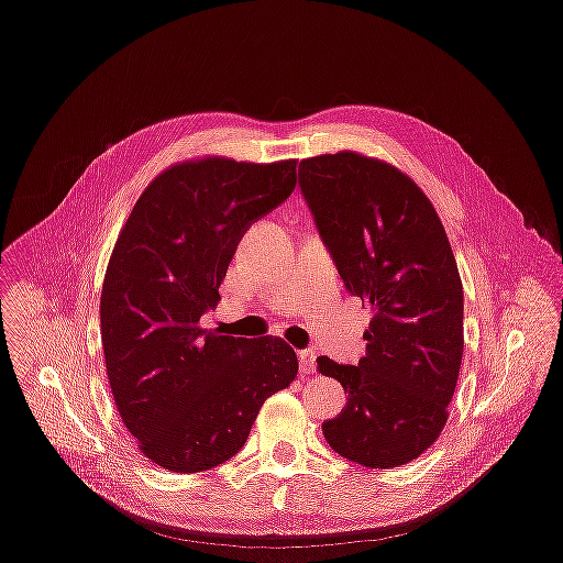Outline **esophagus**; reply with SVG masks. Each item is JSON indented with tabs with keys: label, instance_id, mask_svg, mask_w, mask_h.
I'll return each mask as SVG.
<instances>
[{
	"label": "esophagus",
	"instance_id": "34e87169",
	"mask_svg": "<svg viewBox=\"0 0 563 563\" xmlns=\"http://www.w3.org/2000/svg\"><path fill=\"white\" fill-rule=\"evenodd\" d=\"M298 362H300V373H313L316 371V351L313 349L298 351Z\"/></svg>",
	"mask_w": 563,
	"mask_h": 563
}]
</instances>
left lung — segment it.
<instances>
[{
  "mask_svg": "<svg viewBox=\"0 0 563 563\" xmlns=\"http://www.w3.org/2000/svg\"><path fill=\"white\" fill-rule=\"evenodd\" d=\"M298 187L346 291L373 309L357 364L318 357L346 394L324 440L360 466H402L442 433L460 376L464 294L446 232L409 176L355 152L300 161Z\"/></svg>",
  "mask_w": 563,
  "mask_h": 563,
  "instance_id": "obj_1",
  "label": "left lung"
}]
</instances>
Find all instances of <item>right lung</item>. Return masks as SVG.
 I'll use <instances>...</instances> for the list:
<instances>
[{
  "mask_svg": "<svg viewBox=\"0 0 563 563\" xmlns=\"http://www.w3.org/2000/svg\"><path fill=\"white\" fill-rule=\"evenodd\" d=\"M296 161L203 158L156 176L128 217L101 291L112 398L141 453L172 473L234 457L298 357L280 338L201 329L245 232L289 199Z\"/></svg>",
  "mask_w": 563,
  "mask_h": 563,
  "instance_id": "add662e5",
  "label": "right lung"
}]
</instances>
